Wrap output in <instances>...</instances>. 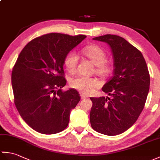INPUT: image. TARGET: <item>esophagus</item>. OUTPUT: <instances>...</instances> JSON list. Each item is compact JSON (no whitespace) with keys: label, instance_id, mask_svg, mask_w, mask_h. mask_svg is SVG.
I'll use <instances>...</instances> for the list:
<instances>
[{"label":"esophagus","instance_id":"34e87169","mask_svg":"<svg viewBox=\"0 0 160 160\" xmlns=\"http://www.w3.org/2000/svg\"><path fill=\"white\" fill-rule=\"evenodd\" d=\"M80 98H81V99H84L88 98L87 96L84 95H83V94H81V95H80Z\"/></svg>","mask_w":160,"mask_h":160}]
</instances>
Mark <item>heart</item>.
Masks as SVG:
<instances>
[{"mask_svg": "<svg viewBox=\"0 0 160 160\" xmlns=\"http://www.w3.org/2000/svg\"><path fill=\"white\" fill-rule=\"evenodd\" d=\"M82 53L95 65V72L99 76L107 77L112 71V65L107 61L106 53L100 46L92 44L84 47ZM78 63V57L74 52H71L66 56L64 65L69 73L75 72ZM71 87L76 89L82 93L89 95L94 91L95 88L99 87V81L95 78L79 76L74 78L71 81Z\"/></svg>", "mask_w": 160, "mask_h": 160, "instance_id": "obj_1", "label": "heart"}]
</instances>
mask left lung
<instances>
[{"mask_svg": "<svg viewBox=\"0 0 160 160\" xmlns=\"http://www.w3.org/2000/svg\"><path fill=\"white\" fill-rule=\"evenodd\" d=\"M94 40L107 43L112 52L114 75L102 91L112 98H91L92 128L108 136L120 134L131 128L144 107L150 75L141 52L120 36L105 35Z\"/></svg>", "mask_w": 160, "mask_h": 160, "instance_id": "8db88e82", "label": "left lung"}]
</instances>
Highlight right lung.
<instances>
[{
  "mask_svg": "<svg viewBox=\"0 0 160 160\" xmlns=\"http://www.w3.org/2000/svg\"><path fill=\"white\" fill-rule=\"evenodd\" d=\"M86 38L48 33L31 40L20 53L12 73L14 103L34 130L54 134L68 127L80 95L74 88L62 91L67 82L64 60Z\"/></svg>",
  "mask_w": 160,
  "mask_h": 160,
  "instance_id": "add662e5",
  "label": "right lung"
}]
</instances>
